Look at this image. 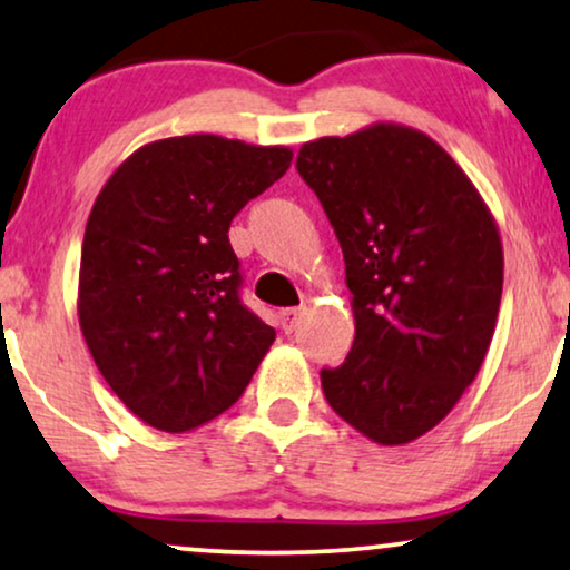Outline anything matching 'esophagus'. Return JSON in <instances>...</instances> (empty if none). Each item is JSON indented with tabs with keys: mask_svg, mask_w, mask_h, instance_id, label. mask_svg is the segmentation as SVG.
Instances as JSON below:
<instances>
[{
	"mask_svg": "<svg viewBox=\"0 0 570 570\" xmlns=\"http://www.w3.org/2000/svg\"><path fill=\"white\" fill-rule=\"evenodd\" d=\"M303 316V308H283L279 311V324H283V330L291 334L295 326H298V318Z\"/></svg>",
	"mask_w": 570,
	"mask_h": 570,
	"instance_id": "34e87169",
	"label": "esophagus"
}]
</instances>
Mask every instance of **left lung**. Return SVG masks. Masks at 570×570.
I'll list each match as a JSON object with an SVG mask.
<instances>
[{
  "mask_svg": "<svg viewBox=\"0 0 570 570\" xmlns=\"http://www.w3.org/2000/svg\"><path fill=\"white\" fill-rule=\"evenodd\" d=\"M345 256L355 342L322 371L330 407L381 446L420 439L454 410L493 340L503 293L495 217L423 131L376 121L301 147Z\"/></svg>",
  "mask_w": 570,
  "mask_h": 570,
  "instance_id": "8db88e82",
  "label": "left lung"
}]
</instances>
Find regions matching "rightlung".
Returning a JSON list of instances; mask_svg holds the SVG:
<instances>
[{
  "mask_svg": "<svg viewBox=\"0 0 570 570\" xmlns=\"http://www.w3.org/2000/svg\"><path fill=\"white\" fill-rule=\"evenodd\" d=\"M285 145L147 142L90 209L77 316L100 376L142 420L186 433L238 402L275 330L238 298L230 220L291 168Z\"/></svg>",
  "mask_w": 570,
  "mask_h": 570,
  "instance_id": "add662e5",
  "label": "right lung"
}]
</instances>
